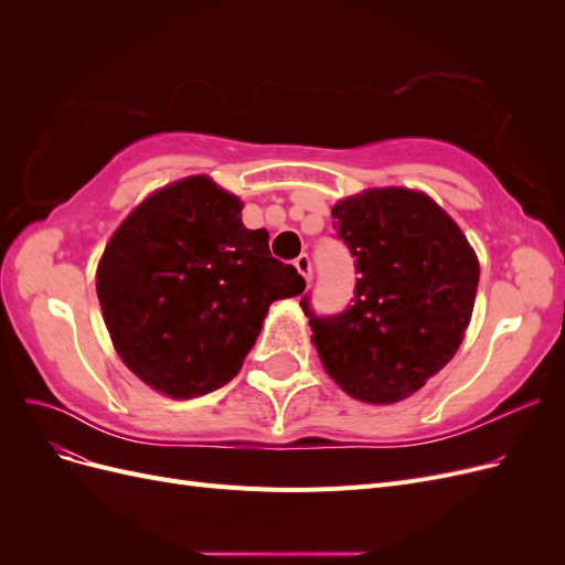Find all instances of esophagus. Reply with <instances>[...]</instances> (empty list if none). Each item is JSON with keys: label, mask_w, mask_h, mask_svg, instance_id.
Wrapping results in <instances>:
<instances>
[{"label": "esophagus", "mask_w": 565, "mask_h": 565, "mask_svg": "<svg viewBox=\"0 0 565 565\" xmlns=\"http://www.w3.org/2000/svg\"><path fill=\"white\" fill-rule=\"evenodd\" d=\"M295 266H297V270L301 273V276H303V280H306V282H311V280H313V268H311V259H309V254H299L297 259H295Z\"/></svg>", "instance_id": "obj_1"}]
</instances>
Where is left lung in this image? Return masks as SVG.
I'll use <instances>...</instances> for the list:
<instances>
[{"mask_svg":"<svg viewBox=\"0 0 565 565\" xmlns=\"http://www.w3.org/2000/svg\"><path fill=\"white\" fill-rule=\"evenodd\" d=\"M353 256L351 306L318 316L301 297L330 377L365 403H396L446 367L471 320L478 259L465 233L424 193L374 188L334 204Z\"/></svg>","mask_w":565,"mask_h":565,"instance_id":"1","label":"left lung"}]
</instances>
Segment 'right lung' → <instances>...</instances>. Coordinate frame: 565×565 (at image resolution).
Masks as SVG:
<instances>
[{
  "mask_svg": "<svg viewBox=\"0 0 565 565\" xmlns=\"http://www.w3.org/2000/svg\"><path fill=\"white\" fill-rule=\"evenodd\" d=\"M243 202L207 177L143 200L115 231L96 270L106 328L125 365L160 393L195 398L228 384L262 332L268 306L303 292L273 259Z\"/></svg>",
  "mask_w": 565,
  "mask_h": 565,
  "instance_id": "obj_1",
  "label": "right lung"
}]
</instances>
